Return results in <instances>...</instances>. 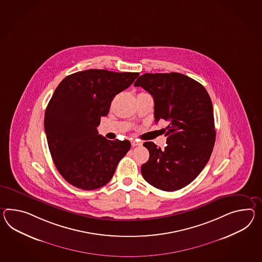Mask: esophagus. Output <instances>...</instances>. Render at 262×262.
Returning <instances> with one entry per match:
<instances>
[{
    "instance_id": "1",
    "label": "esophagus",
    "mask_w": 262,
    "mask_h": 262,
    "mask_svg": "<svg viewBox=\"0 0 262 262\" xmlns=\"http://www.w3.org/2000/svg\"><path fill=\"white\" fill-rule=\"evenodd\" d=\"M137 146H141V143L136 141H132V147H137Z\"/></svg>"
}]
</instances>
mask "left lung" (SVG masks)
Returning a JSON list of instances; mask_svg holds the SVG:
<instances>
[{
	"label": "left lung",
	"mask_w": 262,
	"mask_h": 262,
	"mask_svg": "<svg viewBox=\"0 0 262 262\" xmlns=\"http://www.w3.org/2000/svg\"><path fill=\"white\" fill-rule=\"evenodd\" d=\"M134 86L148 92L154 100L155 121L169 122L164 149L146 142L149 159L141 172L149 185L175 191L189 185L210 158L216 130L210 96L198 81L183 74H144Z\"/></svg>",
	"instance_id": "8db88e82"
}]
</instances>
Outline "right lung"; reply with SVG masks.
I'll return each instance as SVG.
<instances>
[{"mask_svg": "<svg viewBox=\"0 0 262 262\" xmlns=\"http://www.w3.org/2000/svg\"><path fill=\"white\" fill-rule=\"evenodd\" d=\"M138 76L90 69L65 77L55 90L45 111V134L54 164L71 185L102 187L129 150V141L108 140L96 128L114 97Z\"/></svg>", "mask_w": 262, "mask_h": 262, "instance_id": "right-lung-1", "label": "right lung"}]
</instances>
